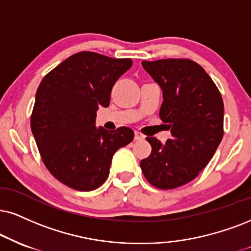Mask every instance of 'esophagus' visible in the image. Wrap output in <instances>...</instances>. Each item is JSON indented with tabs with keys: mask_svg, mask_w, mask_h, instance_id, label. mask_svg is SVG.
Returning a JSON list of instances; mask_svg holds the SVG:
<instances>
[{
	"mask_svg": "<svg viewBox=\"0 0 251 251\" xmlns=\"http://www.w3.org/2000/svg\"><path fill=\"white\" fill-rule=\"evenodd\" d=\"M144 140V136L141 134V132L135 131V141H142Z\"/></svg>",
	"mask_w": 251,
	"mask_h": 251,
	"instance_id": "1",
	"label": "esophagus"
}]
</instances>
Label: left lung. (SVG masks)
Listing matches in <instances>:
<instances>
[{
    "mask_svg": "<svg viewBox=\"0 0 251 251\" xmlns=\"http://www.w3.org/2000/svg\"><path fill=\"white\" fill-rule=\"evenodd\" d=\"M163 92L160 120L171 130L165 144L147 137L152 151L141 160L147 180L171 190L199 175L224 137V101L211 76L190 59L142 61Z\"/></svg>",
    "mask_w": 251,
    "mask_h": 251,
    "instance_id": "8db88e82",
    "label": "left lung"
}]
</instances>
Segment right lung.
I'll return each mask as SVG.
<instances>
[{
	"instance_id": "1",
	"label": "right lung",
	"mask_w": 251,
	"mask_h": 251,
	"mask_svg": "<svg viewBox=\"0 0 251 251\" xmlns=\"http://www.w3.org/2000/svg\"><path fill=\"white\" fill-rule=\"evenodd\" d=\"M132 60L95 52L75 53L44 76L36 93L31 130L43 162L71 188L92 191L109 175L114 153L134 140V131L95 126L97 111L108 107L116 80Z\"/></svg>"
}]
</instances>
